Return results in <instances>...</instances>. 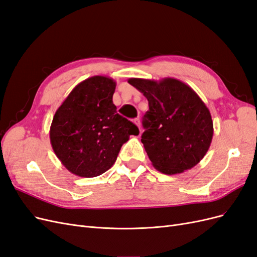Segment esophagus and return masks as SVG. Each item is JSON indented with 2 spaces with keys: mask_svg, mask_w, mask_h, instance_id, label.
Masks as SVG:
<instances>
[{
  "mask_svg": "<svg viewBox=\"0 0 257 257\" xmlns=\"http://www.w3.org/2000/svg\"><path fill=\"white\" fill-rule=\"evenodd\" d=\"M134 123L136 124V125L141 128V121H139V118H136V119H134Z\"/></svg>",
  "mask_w": 257,
  "mask_h": 257,
  "instance_id": "obj_1",
  "label": "esophagus"
}]
</instances>
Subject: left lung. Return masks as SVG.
<instances>
[{"label": "left lung", "mask_w": 257, "mask_h": 257, "mask_svg": "<svg viewBox=\"0 0 257 257\" xmlns=\"http://www.w3.org/2000/svg\"><path fill=\"white\" fill-rule=\"evenodd\" d=\"M128 83L149 102L142 143L154 168L175 175L197 165L213 136L211 114L197 93L175 78H130Z\"/></svg>", "instance_id": "obj_1"}]
</instances>
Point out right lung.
I'll use <instances>...</instances> for the list:
<instances>
[{
  "label": "right lung",
  "mask_w": 257,
  "mask_h": 257,
  "mask_svg": "<svg viewBox=\"0 0 257 257\" xmlns=\"http://www.w3.org/2000/svg\"><path fill=\"white\" fill-rule=\"evenodd\" d=\"M115 81L93 76L77 84L54 113L50 143L58 159L72 174L93 178L116 160L130 135L139 130L116 112L112 103Z\"/></svg>",
  "instance_id": "right-lung-1"
}]
</instances>
